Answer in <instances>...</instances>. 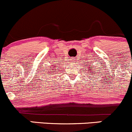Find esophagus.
I'll use <instances>...</instances> for the list:
<instances>
[{"mask_svg":"<svg viewBox=\"0 0 132 132\" xmlns=\"http://www.w3.org/2000/svg\"><path fill=\"white\" fill-rule=\"evenodd\" d=\"M73 60H75L73 59V58H71V61H73Z\"/></svg>","mask_w":132,"mask_h":132,"instance_id":"obj_1","label":"esophagus"}]
</instances>
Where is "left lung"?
Wrapping results in <instances>:
<instances>
[{
    "instance_id": "obj_1",
    "label": "left lung",
    "mask_w": 132,
    "mask_h": 132,
    "mask_svg": "<svg viewBox=\"0 0 132 132\" xmlns=\"http://www.w3.org/2000/svg\"><path fill=\"white\" fill-rule=\"evenodd\" d=\"M90 69H91V70H90ZM94 69H95V68H94ZM85 70H86V69H85ZM89 70H91V71H91V72H92V71H93V69H91V67H89L88 68H87V71H89ZM92 73H94V72H92ZM97 73H98V72H97Z\"/></svg>"
}]
</instances>
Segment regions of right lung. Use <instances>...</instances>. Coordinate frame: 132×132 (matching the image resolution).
<instances>
[{
  "label": "right lung",
  "mask_w": 132,
  "mask_h": 132,
  "mask_svg": "<svg viewBox=\"0 0 132 132\" xmlns=\"http://www.w3.org/2000/svg\"><path fill=\"white\" fill-rule=\"evenodd\" d=\"M54 67V66H53ZM46 74H55V68H51L50 67L49 69H47V71H46Z\"/></svg>",
  "instance_id": "right-lung-1"
}]
</instances>
